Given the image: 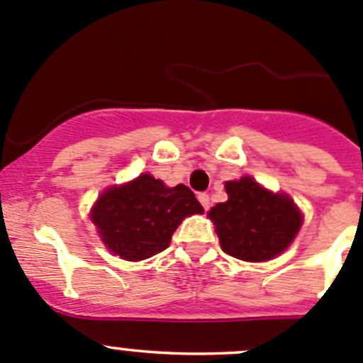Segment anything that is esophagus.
<instances>
[{"label":"esophagus","mask_w":363,"mask_h":363,"mask_svg":"<svg viewBox=\"0 0 363 363\" xmlns=\"http://www.w3.org/2000/svg\"><path fill=\"white\" fill-rule=\"evenodd\" d=\"M199 200H200V203H202V207L205 208V211H207V208H208V195H207V193H200Z\"/></svg>","instance_id":"1"}]
</instances>
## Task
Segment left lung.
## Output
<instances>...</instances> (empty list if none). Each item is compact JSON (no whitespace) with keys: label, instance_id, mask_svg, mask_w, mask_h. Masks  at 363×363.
Here are the masks:
<instances>
[{"label":"left lung","instance_id":"left-lung-1","mask_svg":"<svg viewBox=\"0 0 363 363\" xmlns=\"http://www.w3.org/2000/svg\"><path fill=\"white\" fill-rule=\"evenodd\" d=\"M228 200L211 208L221 250L244 262H265L281 255L302 225L300 211L286 195H274L255 179L226 182Z\"/></svg>","mask_w":363,"mask_h":363}]
</instances>
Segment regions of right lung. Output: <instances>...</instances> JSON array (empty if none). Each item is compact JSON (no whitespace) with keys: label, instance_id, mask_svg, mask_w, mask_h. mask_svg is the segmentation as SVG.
Here are the masks:
<instances>
[{"label":"right lung","instance_id":"add662e5","mask_svg":"<svg viewBox=\"0 0 363 363\" xmlns=\"http://www.w3.org/2000/svg\"><path fill=\"white\" fill-rule=\"evenodd\" d=\"M203 212L195 193L184 184L167 188L149 174L113 186L98 199L91 219L113 255L128 262L164 251L186 216Z\"/></svg>","mask_w":363,"mask_h":363}]
</instances>
